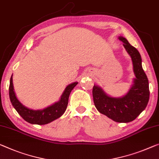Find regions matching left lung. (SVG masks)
I'll return each instance as SVG.
<instances>
[{
    "label": "left lung",
    "mask_w": 159,
    "mask_h": 159,
    "mask_svg": "<svg viewBox=\"0 0 159 159\" xmlns=\"http://www.w3.org/2000/svg\"><path fill=\"white\" fill-rule=\"evenodd\" d=\"M126 52L131 56L135 78L134 84L126 95L111 97L101 87L94 85L92 95L95 107L102 114L116 122L127 123L134 121L144 110L149 100L148 80L141 65L140 53L131 45L125 38L119 36Z\"/></svg>",
    "instance_id": "1"
}]
</instances>
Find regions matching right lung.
<instances>
[{
  "label": "right lung",
  "mask_w": 159,
  "mask_h": 159,
  "mask_svg": "<svg viewBox=\"0 0 159 159\" xmlns=\"http://www.w3.org/2000/svg\"><path fill=\"white\" fill-rule=\"evenodd\" d=\"M77 84L78 82H75L67 85L59 101L42 110H33L20 103L15 94L13 77H11V80H10L9 97L13 107L24 120L30 124L44 125L60 118L65 113L68 104V99H69L70 92Z\"/></svg>",
  "instance_id": "right-lung-1"
}]
</instances>
